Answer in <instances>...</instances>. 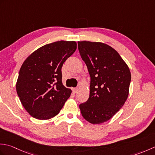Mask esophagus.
I'll return each mask as SVG.
<instances>
[{"instance_id":"esophagus-1","label":"esophagus","mask_w":155,"mask_h":155,"mask_svg":"<svg viewBox=\"0 0 155 155\" xmlns=\"http://www.w3.org/2000/svg\"><path fill=\"white\" fill-rule=\"evenodd\" d=\"M72 91H73L74 93H77V91H78V88H72Z\"/></svg>"}]
</instances>
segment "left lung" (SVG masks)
I'll use <instances>...</instances> for the list:
<instances>
[{
    "instance_id": "1",
    "label": "left lung",
    "mask_w": 155,
    "mask_h": 155,
    "mask_svg": "<svg viewBox=\"0 0 155 155\" xmlns=\"http://www.w3.org/2000/svg\"><path fill=\"white\" fill-rule=\"evenodd\" d=\"M78 48L91 77L88 101L79 105L85 120L107 122L126 102L131 80L126 62L110 46L100 42L78 41Z\"/></svg>"
}]
</instances>
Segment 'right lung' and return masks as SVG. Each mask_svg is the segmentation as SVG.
Returning <instances> with one entry per match:
<instances>
[{
    "label": "right lung",
    "instance_id": "right-lung-1",
    "mask_svg": "<svg viewBox=\"0 0 155 155\" xmlns=\"http://www.w3.org/2000/svg\"><path fill=\"white\" fill-rule=\"evenodd\" d=\"M75 41H57L38 48L26 58L19 71L16 93L22 106L37 119L57 115L72 91L62 83L61 68L77 49Z\"/></svg>",
    "mask_w": 155,
    "mask_h": 155
}]
</instances>
